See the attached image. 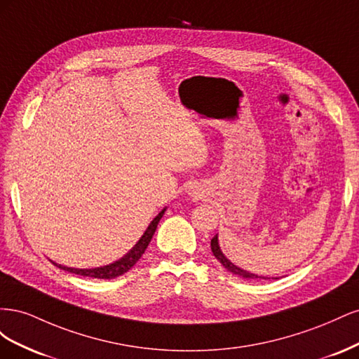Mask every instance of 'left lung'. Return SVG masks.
Listing matches in <instances>:
<instances>
[{
  "label": "left lung",
  "instance_id": "obj_1",
  "mask_svg": "<svg viewBox=\"0 0 359 359\" xmlns=\"http://www.w3.org/2000/svg\"><path fill=\"white\" fill-rule=\"evenodd\" d=\"M211 250H212V255L215 256V259L219 260V262L227 269V271H231L232 274H235V276H240V277H243V278H265V277H259V276H256V274H252V273H248V271H245V269H241L240 266H236V265H233L229 259H227L224 255H223V252L220 250V245H219V238H217V235L212 238L211 240Z\"/></svg>",
  "mask_w": 359,
  "mask_h": 359
}]
</instances>
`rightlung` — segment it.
<instances>
[{
    "mask_svg": "<svg viewBox=\"0 0 359 359\" xmlns=\"http://www.w3.org/2000/svg\"><path fill=\"white\" fill-rule=\"evenodd\" d=\"M166 208H163L158 215L156 217V219L149 223V226L147 227L145 233L140 236V240L136 243V245L130 250V252L123 256L121 259L115 260L114 264H109V265H104V266H99V268H86V269H79V268H70V266H62V265H58L55 262H52L53 265H57L58 268L64 269V271H69V273H73V274H78V276H83V277H93V278H104V280H111V278H115V277H119L123 276L124 273H127V271L132 268L137 260L142 257V255L145 253V250L151 241V238H153L156 229H157V224L160 222V219L163 217V214H165Z\"/></svg>",
    "mask_w": 359,
    "mask_h": 359,
    "instance_id": "add662e5",
    "label": "right lung"
}]
</instances>
